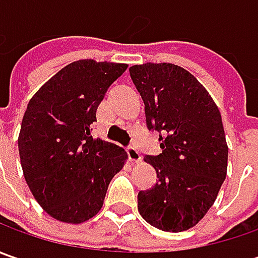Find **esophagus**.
Instances as JSON below:
<instances>
[{"label":"esophagus","instance_id":"obj_1","mask_svg":"<svg viewBox=\"0 0 258 258\" xmlns=\"http://www.w3.org/2000/svg\"><path fill=\"white\" fill-rule=\"evenodd\" d=\"M127 156H129V159H131L132 162H139V161H142V155H141V152L138 151V148L134 146V145L127 146Z\"/></svg>","mask_w":258,"mask_h":258}]
</instances>
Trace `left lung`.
<instances>
[{"instance_id": "8db88e82", "label": "left lung", "mask_w": 258, "mask_h": 258, "mask_svg": "<svg viewBox=\"0 0 258 258\" xmlns=\"http://www.w3.org/2000/svg\"><path fill=\"white\" fill-rule=\"evenodd\" d=\"M145 103L146 126L162 152L146 155L158 181L138 194V210L162 231H185L213 207L227 175L228 146L221 113L189 72L171 63L129 69Z\"/></svg>"}]
</instances>
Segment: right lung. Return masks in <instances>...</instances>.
Masks as SVG:
<instances>
[{
    "label": "right lung",
    "instance_id": "obj_1",
    "mask_svg": "<svg viewBox=\"0 0 258 258\" xmlns=\"http://www.w3.org/2000/svg\"><path fill=\"white\" fill-rule=\"evenodd\" d=\"M127 69L79 60L63 67L31 97L18 136L24 178L45 213L80 224L100 211L107 186L127 154L90 135L109 86Z\"/></svg>",
    "mask_w": 258,
    "mask_h": 258
}]
</instances>
